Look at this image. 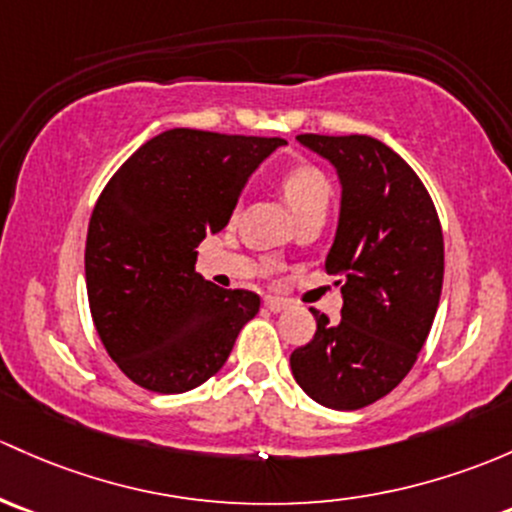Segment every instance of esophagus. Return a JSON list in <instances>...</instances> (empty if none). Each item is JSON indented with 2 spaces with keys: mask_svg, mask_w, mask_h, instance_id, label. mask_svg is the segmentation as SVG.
<instances>
[{
  "mask_svg": "<svg viewBox=\"0 0 512 512\" xmlns=\"http://www.w3.org/2000/svg\"><path fill=\"white\" fill-rule=\"evenodd\" d=\"M265 306L270 311H274V314H279V311H284L289 306V301L287 299H282V297H265Z\"/></svg>",
  "mask_w": 512,
  "mask_h": 512,
  "instance_id": "1",
  "label": "esophagus"
}]
</instances>
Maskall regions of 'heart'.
<instances>
[{
	"label": "heart",
	"mask_w": 512,
	"mask_h": 512,
	"mask_svg": "<svg viewBox=\"0 0 512 512\" xmlns=\"http://www.w3.org/2000/svg\"><path fill=\"white\" fill-rule=\"evenodd\" d=\"M284 198L292 206L294 213L304 211V208L316 206V203H326L331 198V184H328L326 174L314 164H294L282 174Z\"/></svg>",
	"instance_id": "heart-1"
}]
</instances>
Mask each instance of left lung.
Instances as JSON below:
<instances>
[{
  "mask_svg": "<svg viewBox=\"0 0 512 512\" xmlns=\"http://www.w3.org/2000/svg\"><path fill=\"white\" fill-rule=\"evenodd\" d=\"M343 186L326 272L338 274L341 319L311 309L316 333L289 355L294 380L319 405L360 410L410 373L437 314L444 235L432 196L397 152L368 134H299Z\"/></svg>",
  "mask_w": 512,
  "mask_h": 512,
  "instance_id": "obj_1",
  "label": "left lung"
}]
</instances>
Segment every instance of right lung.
Listing matches in <instances>:
<instances>
[{"label": "right lung", "instance_id": "add662e5", "mask_svg": "<svg viewBox=\"0 0 512 512\" xmlns=\"http://www.w3.org/2000/svg\"><path fill=\"white\" fill-rule=\"evenodd\" d=\"M282 144L166 129L102 188L85 240V284L102 346L132 383L161 395L206 383L260 311L255 292L203 279L196 247L228 225L247 176Z\"/></svg>", "mask_w": 512, "mask_h": 512}]
</instances>
